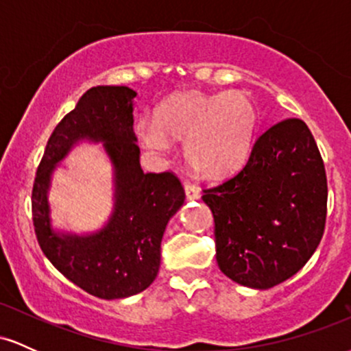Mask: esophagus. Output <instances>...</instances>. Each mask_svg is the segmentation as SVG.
Wrapping results in <instances>:
<instances>
[{
	"instance_id": "obj_1",
	"label": "esophagus",
	"mask_w": 351,
	"mask_h": 351,
	"mask_svg": "<svg viewBox=\"0 0 351 351\" xmlns=\"http://www.w3.org/2000/svg\"><path fill=\"white\" fill-rule=\"evenodd\" d=\"M184 195H186L188 199H198L199 198V188L196 186V184L186 181V183H184Z\"/></svg>"
}]
</instances>
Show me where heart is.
<instances>
[{
    "instance_id": "b5f03b06",
    "label": "heart",
    "mask_w": 351,
    "mask_h": 351,
    "mask_svg": "<svg viewBox=\"0 0 351 351\" xmlns=\"http://www.w3.org/2000/svg\"><path fill=\"white\" fill-rule=\"evenodd\" d=\"M256 125V107L243 92H184L165 100L153 125H140L138 136L155 152L165 150L167 140L184 143L193 170L208 178H221L247 160Z\"/></svg>"
}]
</instances>
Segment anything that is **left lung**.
Wrapping results in <instances>:
<instances>
[{"label": "left lung", "instance_id": "8db88e82", "mask_svg": "<svg viewBox=\"0 0 351 351\" xmlns=\"http://www.w3.org/2000/svg\"><path fill=\"white\" fill-rule=\"evenodd\" d=\"M216 261L231 280L271 289L315 252L327 219V175L307 123L285 119L254 143L232 178L203 189Z\"/></svg>", "mask_w": 351, "mask_h": 351}]
</instances>
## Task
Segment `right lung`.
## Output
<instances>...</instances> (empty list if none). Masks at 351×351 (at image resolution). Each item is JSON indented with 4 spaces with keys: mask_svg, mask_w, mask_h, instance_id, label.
Listing matches in <instances>:
<instances>
[{
    "mask_svg": "<svg viewBox=\"0 0 351 351\" xmlns=\"http://www.w3.org/2000/svg\"><path fill=\"white\" fill-rule=\"evenodd\" d=\"M135 92L123 86L88 88L54 128L33 184V224L44 256L77 287L115 300L145 291L160 269V244L184 189L171 171L143 173L134 132ZM106 141L116 170V209L92 237H59L50 229L47 188L50 173L79 139Z\"/></svg>",
    "mask_w": 351,
    "mask_h": 351,
    "instance_id": "right-lung-1",
    "label": "right lung"
}]
</instances>
